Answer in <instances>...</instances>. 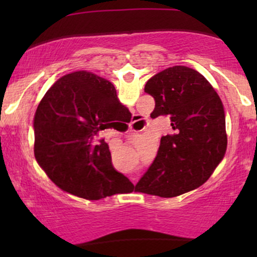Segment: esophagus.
Wrapping results in <instances>:
<instances>
[{
    "label": "esophagus",
    "instance_id": "34e87169",
    "mask_svg": "<svg viewBox=\"0 0 257 257\" xmlns=\"http://www.w3.org/2000/svg\"><path fill=\"white\" fill-rule=\"evenodd\" d=\"M138 117L139 116H135V118H138ZM137 122H139V119L138 120H134V122H133V124H135V123H137ZM133 176H135V175H133ZM133 180H135V178H133Z\"/></svg>",
    "mask_w": 257,
    "mask_h": 257
}]
</instances>
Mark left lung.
<instances>
[{
	"label": "left lung",
	"instance_id": "obj_1",
	"mask_svg": "<svg viewBox=\"0 0 257 257\" xmlns=\"http://www.w3.org/2000/svg\"><path fill=\"white\" fill-rule=\"evenodd\" d=\"M155 98L152 118L168 116L172 134L162 137L157 157L137 192L170 198L202 186L225 157L226 116L219 94L204 76L176 65L147 81Z\"/></svg>",
	"mask_w": 257,
	"mask_h": 257
}]
</instances>
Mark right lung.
Wrapping results in <instances>:
<instances>
[{"mask_svg": "<svg viewBox=\"0 0 257 257\" xmlns=\"http://www.w3.org/2000/svg\"><path fill=\"white\" fill-rule=\"evenodd\" d=\"M132 113L113 84L78 70L63 76L47 90L34 117L35 158L59 188L79 198L98 200L129 193L134 185L112 167L100 131Z\"/></svg>", "mask_w": 257, "mask_h": 257, "instance_id": "add662e5", "label": "right lung"}]
</instances>
